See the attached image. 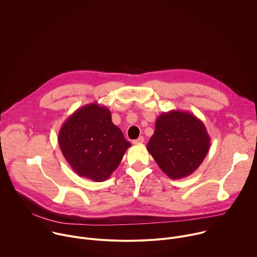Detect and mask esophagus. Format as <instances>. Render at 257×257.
I'll list each match as a JSON object with an SVG mask.
<instances>
[{"label": "esophagus", "mask_w": 257, "mask_h": 257, "mask_svg": "<svg viewBox=\"0 0 257 257\" xmlns=\"http://www.w3.org/2000/svg\"><path fill=\"white\" fill-rule=\"evenodd\" d=\"M142 142H144V138H143L142 136H140L139 138H137V139H135V140L132 141L133 144H138V143H142Z\"/></svg>", "instance_id": "obj_1"}]
</instances>
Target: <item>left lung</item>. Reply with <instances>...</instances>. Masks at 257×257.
Instances as JSON below:
<instances>
[{"mask_svg": "<svg viewBox=\"0 0 257 257\" xmlns=\"http://www.w3.org/2000/svg\"><path fill=\"white\" fill-rule=\"evenodd\" d=\"M209 146L210 138L203 122L189 112L173 109L158 117L146 149L161 170L176 180L197 170Z\"/></svg>", "mask_w": 257, "mask_h": 257, "instance_id": "8db88e82", "label": "left lung"}]
</instances>
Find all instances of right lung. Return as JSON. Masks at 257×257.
<instances>
[{
  "mask_svg": "<svg viewBox=\"0 0 257 257\" xmlns=\"http://www.w3.org/2000/svg\"><path fill=\"white\" fill-rule=\"evenodd\" d=\"M58 143L73 171L94 182L111 177L131 146L109 109L96 102L79 107L64 122Z\"/></svg>",
  "mask_w": 257,
  "mask_h": 257,
  "instance_id": "obj_1",
  "label": "right lung"
}]
</instances>
